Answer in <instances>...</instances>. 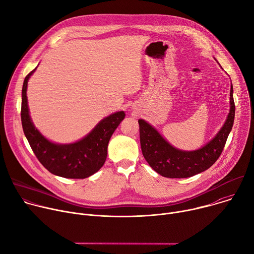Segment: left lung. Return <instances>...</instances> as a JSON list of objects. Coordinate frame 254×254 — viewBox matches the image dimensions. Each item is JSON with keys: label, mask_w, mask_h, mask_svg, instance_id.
Instances as JSON below:
<instances>
[{"label": "left lung", "mask_w": 254, "mask_h": 254, "mask_svg": "<svg viewBox=\"0 0 254 254\" xmlns=\"http://www.w3.org/2000/svg\"><path fill=\"white\" fill-rule=\"evenodd\" d=\"M235 116L233 87L230 88V111L221 129L207 144L196 151L174 148L143 120H138L139 140L142 155L149 165L166 178H189L209 169L220 157L232 129Z\"/></svg>", "instance_id": "1"}]
</instances>
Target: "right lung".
I'll return each instance as SVG.
<instances>
[{
    "label": "right lung",
    "instance_id": "add662e5",
    "mask_svg": "<svg viewBox=\"0 0 254 254\" xmlns=\"http://www.w3.org/2000/svg\"><path fill=\"white\" fill-rule=\"evenodd\" d=\"M32 70L25 77L22 88L21 121L24 133L39 162L53 175L67 179H84L96 173L104 164L107 144L116 128L125 119L124 112L103 119L82 139L67 144L54 143L36 128L29 115L27 85Z\"/></svg>",
    "mask_w": 254,
    "mask_h": 254
}]
</instances>
